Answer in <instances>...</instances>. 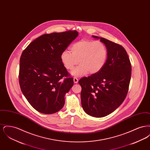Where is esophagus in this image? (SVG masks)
<instances>
[{
	"label": "esophagus",
	"mask_w": 150,
	"mask_h": 150,
	"mask_svg": "<svg viewBox=\"0 0 150 150\" xmlns=\"http://www.w3.org/2000/svg\"><path fill=\"white\" fill-rule=\"evenodd\" d=\"M74 83H78V79L77 78H76V77H74Z\"/></svg>",
	"instance_id": "34e87169"
}]
</instances>
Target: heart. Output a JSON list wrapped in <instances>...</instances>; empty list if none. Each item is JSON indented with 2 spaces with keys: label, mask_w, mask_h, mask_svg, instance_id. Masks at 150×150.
Returning <instances> with one entry per match:
<instances>
[{
  "label": "heart",
  "mask_w": 150,
  "mask_h": 150,
  "mask_svg": "<svg viewBox=\"0 0 150 150\" xmlns=\"http://www.w3.org/2000/svg\"><path fill=\"white\" fill-rule=\"evenodd\" d=\"M70 50L71 52H63L61 54V60L68 70H72L79 61L80 64L72 72L74 76H82L88 72L91 74L97 73L107 60V48L100 40L82 39L74 43Z\"/></svg>",
  "instance_id": "b5f03b06"
}]
</instances>
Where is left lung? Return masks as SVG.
<instances>
[{"label":"left lung","instance_id":"left-lung-1","mask_svg":"<svg viewBox=\"0 0 150 150\" xmlns=\"http://www.w3.org/2000/svg\"><path fill=\"white\" fill-rule=\"evenodd\" d=\"M107 50L105 64L97 73L79 81L81 86V102L87 114L102 117L119 107L128 92L132 66L125 50L120 45L103 38Z\"/></svg>","mask_w":150,"mask_h":150}]
</instances>
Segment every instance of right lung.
<instances>
[{
  "label": "right lung",
  "mask_w": 150,
  "mask_h": 150,
  "mask_svg": "<svg viewBox=\"0 0 150 150\" xmlns=\"http://www.w3.org/2000/svg\"><path fill=\"white\" fill-rule=\"evenodd\" d=\"M76 31L44 34L22 53L19 83L32 107L45 114H54L64 104V95L74 85L62 64L61 53L78 36Z\"/></svg>",
  "instance_id": "obj_1"
}]
</instances>
